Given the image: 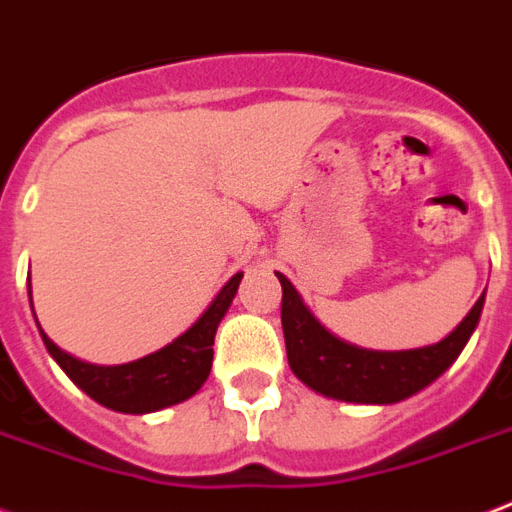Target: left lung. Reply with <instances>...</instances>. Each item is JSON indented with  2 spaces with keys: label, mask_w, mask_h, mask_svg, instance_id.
Instances as JSON below:
<instances>
[{
  "label": "left lung",
  "mask_w": 512,
  "mask_h": 512,
  "mask_svg": "<svg viewBox=\"0 0 512 512\" xmlns=\"http://www.w3.org/2000/svg\"><path fill=\"white\" fill-rule=\"evenodd\" d=\"M276 276L282 282V330L292 373L319 395L360 405L400 403L438 381L475 333L486 300L483 292L443 341L421 349L373 351L330 333L308 311L290 279Z\"/></svg>",
  "instance_id": "1"
}]
</instances>
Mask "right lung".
Returning <instances> with one entry per match:
<instances>
[{"label":"right lung","instance_id":"right-lung-1","mask_svg":"<svg viewBox=\"0 0 512 512\" xmlns=\"http://www.w3.org/2000/svg\"><path fill=\"white\" fill-rule=\"evenodd\" d=\"M241 276L244 273L230 276L228 284L209 303V308L179 338L166 343L163 349L152 351L142 360L126 362V365H93V362L77 360L69 351L58 349L42 330L39 335L48 346L50 357L61 365L66 376L99 405L117 413L163 411L169 405L185 403L187 397H193L209 378L214 357V333L236 298Z\"/></svg>","mask_w":512,"mask_h":512}]
</instances>
